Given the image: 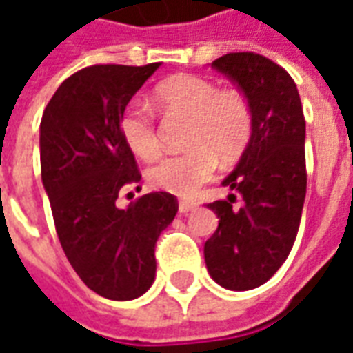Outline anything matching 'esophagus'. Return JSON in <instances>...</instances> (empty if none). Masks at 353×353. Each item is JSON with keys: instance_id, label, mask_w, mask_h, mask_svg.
<instances>
[{"instance_id": "esophagus-1", "label": "esophagus", "mask_w": 353, "mask_h": 353, "mask_svg": "<svg viewBox=\"0 0 353 353\" xmlns=\"http://www.w3.org/2000/svg\"><path fill=\"white\" fill-rule=\"evenodd\" d=\"M196 202H187V200H181L179 202V214H189V212H192V210H196Z\"/></svg>"}]
</instances>
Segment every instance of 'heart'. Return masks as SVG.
<instances>
[{
  "mask_svg": "<svg viewBox=\"0 0 353 353\" xmlns=\"http://www.w3.org/2000/svg\"><path fill=\"white\" fill-rule=\"evenodd\" d=\"M154 101L166 113H181L191 119L185 153L170 154L149 168L153 187L191 196L214 177L217 157L230 162L244 151L253 128L252 105L234 88L219 90L215 83L200 75H174L154 88ZM121 134L134 154L153 161L161 153V139L154 115L145 103L134 101L121 115Z\"/></svg>",
  "mask_w": 353,
  "mask_h": 353,
  "instance_id": "b5f03b06",
  "label": "heart"
}]
</instances>
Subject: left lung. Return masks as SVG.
I'll list each match as a JSON object with an SVG mask.
<instances>
[{
    "label": "left lung",
    "instance_id": "obj_1",
    "mask_svg": "<svg viewBox=\"0 0 353 353\" xmlns=\"http://www.w3.org/2000/svg\"><path fill=\"white\" fill-rule=\"evenodd\" d=\"M212 68L248 98L253 128L236 168L223 179L244 206L232 210L234 194L208 204L219 227L204 244V259L219 285L248 291L270 280L295 244L306 196V124L295 81L272 60L230 52Z\"/></svg>",
    "mask_w": 353,
    "mask_h": 353
}]
</instances>
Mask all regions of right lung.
I'll use <instances>...</instances> for the list:
<instances>
[{
    "label": "right lung",
    "mask_w": 353,
    "mask_h": 353,
    "mask_svg": "<svg viewBox=\"0 0 353 353\" xmlns=\"http://www.w3.org/2000/svg\"><path fill=\"white\" fill-rule=\"evenodd\" d=\"M157 64L88 65L58 87L39 126L43 187L65 257L94 293L132 301L151 288L154 245L177 214L170 192H149L126 210L123 189L141 179L121 134V115Z\"/></svg>",
    "instance_id": "1"
}]
</instances>
